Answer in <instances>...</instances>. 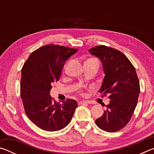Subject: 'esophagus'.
I'll list each match as a JSON object with an SVG mask.
<instances>
[{
  "label": "esophagus",
  "mask_w": 154,
  "mask_h": 154,
  "mask_svg": "<svg viewBox=\"0 0 154 154\" xmlns=\"http://www.w3.org/2000/svg\"><path fill=\"white\" fill-rule=\"evenodd\" d=\"M87 103H89L86 100H80L78 102V104H79V105H83V104H87Z\"/></svg>",
  "instance_id": "esophagus-1"
}]
</instances>
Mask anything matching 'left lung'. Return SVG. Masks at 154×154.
<instances>
[{
	"label": "left lung",
	"instance_id": "obj_1",
	"mask_svg": "<svg viewBox=\"0 0 154 154\" xmlns=\"http://www.w3.org/2000/svg\"><path fill=\"white\" fill-rule=\"evenodd\" d=\"M88 51L102 62L105 76L100 93L102 96L109 94L111 99L96 124L104 131L117 132L130 122L137 105L140 85L136 71L128 58L118 49L100 45Z\"/></svg>",
	"mask_w": 154,
	"mask_h": 154
}]
</instances>
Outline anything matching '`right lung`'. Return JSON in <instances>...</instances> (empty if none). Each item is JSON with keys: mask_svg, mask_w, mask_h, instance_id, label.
Returning <instances> with one entry per match:
<instances>
[{"mask_svg": "<svg viewBox=\"0 0 154 154\" xmlns=\"http://www.w3.org/2000/svg\"><path fill=\"white\" fill-rule=\"evenodd\" d=\"M78 51L58 45H46L31 53L22 69L20 96L25 113L41 129L53 132L70 123L77 107L68 98L62 104L52 100L51 84L60 77L64 62Z\"/></svg>", "mask_w": 154, "mask_h": 154, "instance_id": "obj_1", "label": "right lung"}]
</instances>
